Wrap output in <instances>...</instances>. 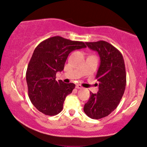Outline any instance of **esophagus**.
<instances>
[{
  "label": "esophagus",
  "instance_id": "esophagus-1",
  "mask_svg": "<svg viewBox=\"0 0 147 147\" xmlns=\"http://www.w3.org/2000/svg\"><path fill=\"white\" fill-rule=\"evenodd\" d=\"M76 88H78V89H81V88H82V86H81L80 84H76Z\"/></svg>",
  "mask_w": 147,
  "mask_h": 147
}]
</instances>
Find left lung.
<instances>
[{"mask_svg": "<svg viewBox=\"0 0 147 147\" xmlns=\"http://www.w3.org/2000/svg\"><path fill=\"white\" fill-rule=\"evenodd\" d=\"M86 44L98 52L101 63L96 76L98 91L90 92L84 111L90 118L100 119L114 111L122 98L126 84L124 61L121 52L108 42L99 40Z\"/></svg>", "mask_w": 147, "mask_h": 147, "instance_id": "left-lung-1", "label": "left lung"}]
</instances>
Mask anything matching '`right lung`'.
Returning <instances> with one entry per match:
<instances>
[{
    "mask_svg": "<svg viewBox=\"0 0 147 147\" xmlns=\"http://www.w3.org/2000/svg\"><path fill=\"white\" fill-rule=\"evenodd\" d=\"M86 47L82 41L53 36L35 49L26 76L29 98L39 111L54 116L62 111L65 98L72 92L75 84H65L61 80L56 81V74L63 70L71 52Z\"/></svg>",
    "mask_w": 147,
    "mask_h": 147,
    "instance_id": "1",
    "label": "right lung"
}]
</instances>
